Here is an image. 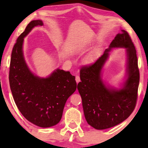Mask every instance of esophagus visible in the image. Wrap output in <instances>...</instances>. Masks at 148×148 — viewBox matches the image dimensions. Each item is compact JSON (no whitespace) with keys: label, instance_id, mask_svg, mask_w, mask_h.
<instances>
[{"label":"esophagus","instance_id":"1","mask_svg":"<svg viewBox=\"0 0 148 148\" xmlns=\"http://www.w3.org/2000/svg\"><path fill=\"white\" fill-rule=\"evenodd\" d=\"M76 83L78 84L79 82H80V77L79 76H76Z\"/></svg>","mask_w":148,"mask_h":148}]
</instances>
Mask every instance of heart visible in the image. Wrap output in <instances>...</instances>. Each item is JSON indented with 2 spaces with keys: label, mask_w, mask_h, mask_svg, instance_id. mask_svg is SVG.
Masks as SVG:
<instances>
[{
  "label": "heart",
  "mask_w": 148,
  "mask_h": 148,
  "mask_svg": "<svg viewBox=\"0 0 148 148\" xmlns=\"http://www.w3.org/2000/svg\"><path fill=\"white\" fill-rule=\"evenodd\" d=\"M91 59V57L89 56V57H86V60L87 61H89V60Z\"/></svg>",
  "instance_id": "b5f03b06"
}]
</instances>
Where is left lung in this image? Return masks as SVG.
I'll return each instance as SVG.
<instances>
[{
    "mask_svg": "<svg viewBox=\"0 0 148 148\" xmlns=\"http://www.w3.org/2000/svg\"><path fill=\"white\" fill-rule=\"evenodd\" d=\"M114 48L126 49V78L120 88L106 85L101 78L102 69ZM80 79L77 89L89 125L95 129H106L128 118L136 106L140 81L136 51L128 32L121 30L94 63L82 67Z\"/></svg>",
    "mask_w": 148,
    "mask_h": 148,
    "instance_id": "8db88e82",
    "label": "left lung"
}]
</instances>
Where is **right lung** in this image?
Segmentation results:
<instances>
[{"label": "right lung", "mask_w": 148, "mask_h": 148, "mask_svg": "<svg viewBox=\"0 0 148 148\" xmlns=\"http://www.w3.org/2000/svg\"><path fill=\"white\" fill-rule=\"evenodd\" d=\"M42 20H33L17 38L13 47L9 82L14 101L20 112L32 123L47 128L61 121L65 103L76 91L75 76L69 71L56 69L49 76L34 75L25 60L24 38Z\"/></svg>", "instance_id": "add662e5"}]
</instances>
